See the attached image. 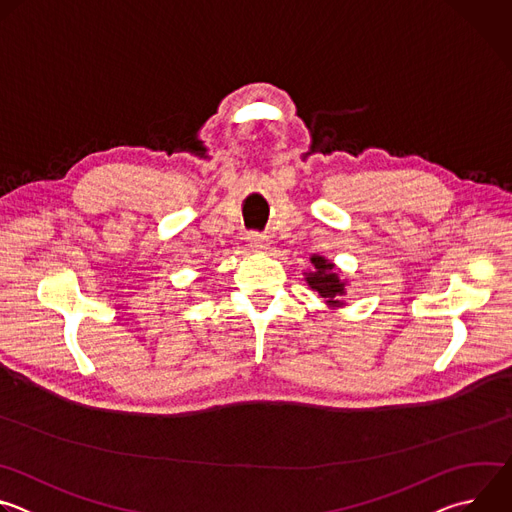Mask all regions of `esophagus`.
I'll use <instances>...</instances> for the list:
<instances>
[{
  "label": "esophagus",
  "instance_id": "1",
  "mask_svg": "<svg viewBox=\"0 0 512 512\" xmlns=\"http://www.w3.org/2000/svg\"><path fill=\"white\" fill-rule=\"evenodd\" d=\"M247 241H249V247L253 249V251H257V253H263V251H267L269 249V239L265 237V235H259V233H249L247 235Z\"/></svg>",
  "mask_w": 512,
  "mask_h": 512
}]
</instances>
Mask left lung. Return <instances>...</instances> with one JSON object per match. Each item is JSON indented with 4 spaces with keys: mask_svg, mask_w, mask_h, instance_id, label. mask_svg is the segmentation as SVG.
<instances>
[{
    "mask_svg": "<svg viewBox=\"0 0 512 512\" xmlns=\"http://www.w3.org/2000/svg\"><path fill=\"white\" fill-rule=\"evenodd\" d=\"M310 261H312L314 269L304 273L308 285L314 291H318L330 308H342L344 300H340V298L346 296V281L340 279L336 265L322 255H312Z\"/></svg>",
    "mask_w": 512,
    "mask_h": 512,
    "instance_id": "obj_1",
    "label": "left lung"
}]
</instances>
